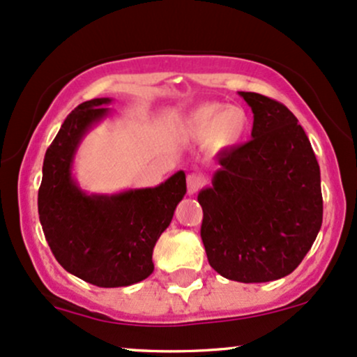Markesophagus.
<instances>
[{
	"label": "esophagus",
	"mask_w": 357,
	"mask_h": 357,
	"mask_svg": "<svg viewBox=\"0 0 357 357\" xmlns=\"http://www.w3.org/2000/svg\"><path fill=\"white\" fill-rule=\"evenodd\" d=\"M186 185H188V193L195 195L202 190L203 185H205V178H203L202 174H198V172H191V174H188L186 178Z\"/></svg>",
	"instance_id": "1"
}]
</instances>
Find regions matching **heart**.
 <instances>
[{"label": "heart", "mask_w": 357, "mask_h": 357, "mask_svg": "<svg viewBox=\"0 0 357 357\" xmlns=\"http://www.w3.org/2000/svg\"><path fill=\"white\" fill-rule=\"evenodd\" d=\"M250 119L244 108L223 103H203L185 121L186 134L195 140H206L213 151L237 147L249 134Z\"/></svg>", "instance_id": "obj_1"}]
</instances>
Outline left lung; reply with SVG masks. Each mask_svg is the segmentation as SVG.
I'll use <instances>...</instances> for the list:
<instances>
[{"mask_svg":"<svg viewBox=\"0 0 357 357\" xmlns=\"http://www.w3.org/2000/svg\"><path fill=\"white\" fill-rule=\"evenodd\" d=\"M254 113L252 139L218 158L199 191L202 241L211 268L241 283L295 271L322 227L320 167L289 109L259 93L238 91Z\"/></svg>","mask_w":357,"mask_h":357,"instance_id":"left-lung-1","label":"left lung"}]
</instances>
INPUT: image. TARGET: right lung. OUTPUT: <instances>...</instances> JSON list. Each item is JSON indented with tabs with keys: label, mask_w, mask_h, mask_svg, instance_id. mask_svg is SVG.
Returning <instances> with one entry per match:
<instances>
[{
	"label": "right lung",
	"mask_w": 357,
	"mask_h": 357,
	"mask_svg": "<svg viewBox=\"0 0 357 357\" xmlns=\"http://www.w3.org/2000/svg\"><path fill=\"white\" fill-rule=\"evenodd\" d=\"M109 98L69 113L47 149L38 188L42 230L66 271L100 288L139 283L154 271L152 250L186 193L183 171L155 188L88 195L73 178V160L86 132L108 115Z\"/></svg>",
	"instance_id": "1"
}]
</instances>
